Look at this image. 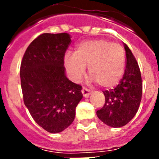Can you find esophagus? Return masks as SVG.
<instances>
[{"label":"esophagus","mask_w":159,"mask_h":159,"mask_svg":"<svg viewBox=\"0 0 159 159\" xmlns=\"http://www.w3.org/2000/svg\"><path fill=\"white\" fill-rule=\"evenodd\" d=\"M82 93L84 97H88L90 96V94H91V92H90L89 90L87 89V88H86V87H82Z\"/></svg>","instance_id":"obj_1"}]
</instances>
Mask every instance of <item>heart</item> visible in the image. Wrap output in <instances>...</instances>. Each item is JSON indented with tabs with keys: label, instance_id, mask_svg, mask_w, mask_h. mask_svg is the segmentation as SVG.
Here are the masks:
<instances>
[{
	"label": "heart",
	"instance_id": "b5f03b06",
	"mask_svg": "<svg viewBox=\"0 0 159 159\" xmlns=\"http://www.w3.org/2000/svg\"><path fill=\"white\" fill-rule=\"evenodd\" d=\"M64 65L70 77L78 81L88 67V74L97 84L111 88L118 84L123 77L125 54L119 43L106 39H93L82 42L77 46L73 55L65 56Z\"/></svg>",
	"mask_w": 159,
	"mask_h": 159
}]
</instances>
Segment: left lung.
Segmentation results:
<instances>
[{
  "instance_id": "1",
  "label": "left lung",
  "mask_w": 159,
  "mask_h": 159,
  "mask_svg": "<svg viewBox=\"0 0 159 159\" xmlns=\"http://www.w3.org/2000/svg\"><path fill=\"white\" fill-rule=\"evenodd\" d=\"M126 66L123 77L114 89L104 91L105 104L97 111V117L114 128L125 125L135 116L143 91L141 72L135 57L125 43Z\"/></svg>"
}]
</instances>
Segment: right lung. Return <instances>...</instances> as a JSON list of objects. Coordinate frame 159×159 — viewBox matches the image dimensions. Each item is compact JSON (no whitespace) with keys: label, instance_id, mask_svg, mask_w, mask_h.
Instances as JSON below:
<instances>
[{"label":"right lung","instance_id":"right-lung-1","mask_svg":"<svg viewBox=\"0 0 159 159\" xmlns=\"http://www.w3.org/2000/svg\"><path fill=\"white\" fill-rule=\"evenodd\" d=\"M67 33L39 35L28 46L20 64L24 103L36 123L59 133L73 122L82 100V86L65 76L64 56L72 43Z\"/></svg>","mask_w":159,"mask_h":159}]
</instances>
